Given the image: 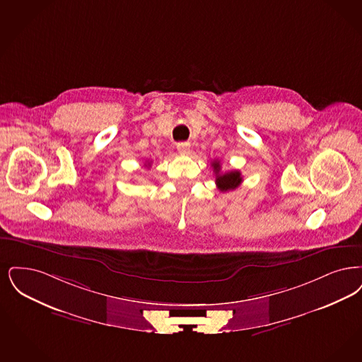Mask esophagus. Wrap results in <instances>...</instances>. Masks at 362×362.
<instances>
[{
  "label": "esophagus",
  "instance_id": "obj_1",
  "mask_svg": "<svg viewBox=\"0 0 362 362\" xmlns=\"http://www.w3.org/2000/svg\"><path fill=\"white\" fill-rule=\"evenodd\" d=\"M177 150H178V153L182 154V156H188L189 153H190V144H189L188 141L178 143V144H177Z\"/></svg>",
  "mask_w": 362,
  "mask_h": 362
}]
</instances>
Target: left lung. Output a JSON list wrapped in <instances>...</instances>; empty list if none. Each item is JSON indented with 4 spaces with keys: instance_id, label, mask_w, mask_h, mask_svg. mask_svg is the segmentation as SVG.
<instances>
[{
    "instance_id": "left-lung-1",
    "label": "left lung",
    "mask_w": 362,
    "mask_h": 362,
    "mask_svg": "<svg viewBox=\"0 0 362 362\" xmlns=\"http://www.w3.org/2000/svg\"><path fill=\"white\" fill-rule=\"evenodd\" d=\"M214 166V172L216 174V185L221 189V192H227V190H233L238 188L242 182V175L239 170H233V172H227V173L221 174V163L218 160L212 162Z\"/></svg>"
}]
</instances>
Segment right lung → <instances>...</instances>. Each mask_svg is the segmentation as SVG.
<instances>
[{
	"instance_id": "add662e5",
	"label": "right lung",
	"mask_w": 362,
	"mask_h": 362,
	"mask_svg": "<svg viewBox=\"0 0 362 362\" xmlns=\"http://www.w3.org/2000/svg\"><path fill=\"white\" fill-rule=\"evenodd\" d=\"M146 166H147V165H146ZM148 166H150V163H148Z\"/></svg>"
}]
</instances>
